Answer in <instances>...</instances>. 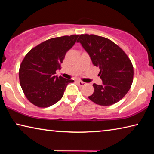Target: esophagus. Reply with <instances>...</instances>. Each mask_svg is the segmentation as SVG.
<instances>
[{
	"instance_id": "esophagus-1",
	"label": "esophagus",
	"mask_w": 154,
	"mask_h": 154,
	"mask_svg": "<svg viewBox=\"0 0 154 154\" xmlns=\"http://www.w3.org/2000/svg\"><path fill=\"white\" fill-rule=\"evenodd\" d=\"M77 83L79 86H84V85L86 84L85 82H82V81H77Z\"/></svg>"
}]
</instances>
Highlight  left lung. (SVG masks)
<instances>
[{
	"label": "left lung",
	"instance_id": "1",
	"mask_svg": "<svg viewBox=\"0 0 154 154\" xmlns=\"http://www.w3.org/2000/svg\"><path fill=\"white\" fill-rule=\"evenodd\" d=\"M79 42L94 66L99 67L102 85L94 83V91L88 96L97 105L110 106L124 98L131 87L133 66L124 50L113 41L95 35H80Z\"/></svg>",
	"mask_w": 154,
	"mask_h": 154
}]
</instances>
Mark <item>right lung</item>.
Masks as SVG:
<instances>
[{
    "label": "right lung",
    "mask_w": 154,
    "mask_h": 154,
    "mask_svg": "<svg viewBox=\"0 0 154 154\" xmlns=\"http://www.w3.org/2000/svg\"><path fill=\"white\" fill-rule=\"evenodd\" d=\"M79 35L63 36L43 41L31 49L20 64L19 79L24 95L38 107H48L63 96L72 79L55 76L66 52Z\"/></svg>",
    "instance_id": "obj_1"
}]
</instances>
